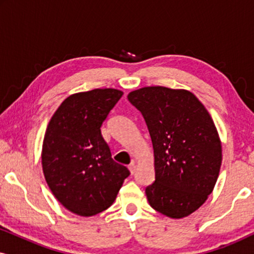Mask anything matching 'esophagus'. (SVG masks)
<instances>
[{
	"label": "esophagus",
	"mask_w": 254,
	"mask_h": 254,
	"mask_svg": "<svg viewBox=\"0 0 254 254\" xmlns=\"http://www.w3.org/2000/svg\"><path fill=\"white\" fill-rule=\"evenodd\" d=\"M135 169H136V165H135V162H134V161H131L130 164L128 165V170H129L130 175H134V172H135Z\"/></svg>",
	"instance_id": "1"
}]
</instances>
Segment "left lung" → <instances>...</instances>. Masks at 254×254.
Here are the masks:
<instances>
[{
    "instance_id": "obj_1",
    "label": "left lung",
    "mask_w": 254,
    "mask_h": 254,
    "mask_svg": "<svg viewBox=\"0 0 254 254\" xmlns=\"http://www.w3.org/2000/svg\"><path fill=\"white\" fill-rule=\"evenodd\" d=\"M127 98L143 116L154 148L149 204L168 217L189 216L213 192L222 164L221 138L209 112L185 89L144 86Z\"/></svg>"
}]
</instances>
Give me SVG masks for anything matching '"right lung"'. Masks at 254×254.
<instances>
[{"instance_id":"add662e5","label":"right lung","mask_w":254,"mask_h":254,"mask_svg":"<svg viewBox=\"0 0 254 254\" xmlns=\"http://www.w3.org/2000/svg\"><path fill=\"white\" fill-rule=\"evenodd\" d=\"M123 95L112 88L74 93L48 123L41 150L45 179L59 202L79 216L107 209L129 176L111 157L100 131Z\"/></svg>"}]
</instances>
